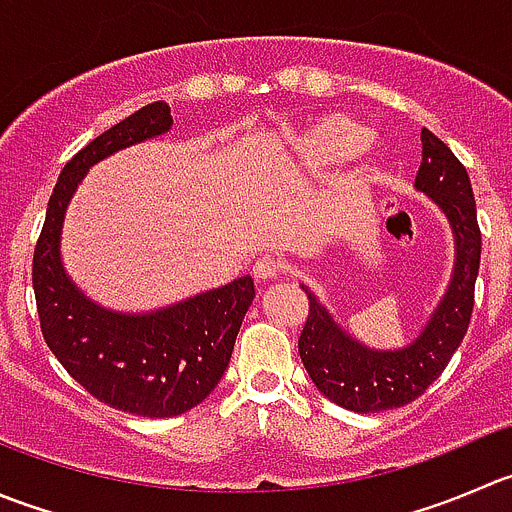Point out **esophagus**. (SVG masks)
<instances>
[{
	"mask_svg": "<svg viewBox=\"0 0 512 512\" xmlns=\"http://www.w3.org/2000/svg\"><path fill=\"white\" fill-rule=\"evenodd\" d=\"M280 272H282V262L272 255L257 257L255 265H252V275H255L257 280H275Z\"/></svg>",
	"mask_w": 512,
	"mask_h": 512,
	"instance_id": "1",
	"label": "esophagus"
}]
</instances>
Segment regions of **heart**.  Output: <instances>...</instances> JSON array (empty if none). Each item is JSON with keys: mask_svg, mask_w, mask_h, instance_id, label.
Segmentation results:
<instances>
[{"mask_svg": "<svg viewBox=\"0 0 512 512\" xmlns=\"http://www.w3.org/2000/svg\"><path fill=\"white\" fill-rule=\"evenodd\" d=\"M370 142V130L350 117H325L307 127L305 135L292 142V152L302 165H330L360 152Z\"/></svg>", "mask_w": 512, "mask_h": 512, "instance_id": "heart-1", "label": "heart"}]
</instances>
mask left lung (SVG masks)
Returning <instances> with one entry per match:
<instances>
[{
	"label": "left lung",
	"mask_w": 512,
	"mask_h": 512,
	"mask_svg": "<svg viewBox=\"0 0 512 512\" xmlns=\"http://www.w3.org/2000/svg\"><path fill=\"white\" fill-rule=\"evenodd\" d=\"M423 160L415 187L443 210L455 237V270L425 330L403 350H372L347 335L302 285L310 307L300 332V357L325 398L355 413H382L413 403L448 367L468 332L480 270V227L463 162L430 130L420 132Z\"/></svg>",
	"instance_id": "8db88e82"
}]
</instances>
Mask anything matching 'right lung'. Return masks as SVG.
<instances>
[{"label": "right lung", "instance_id": "obj_1", "mask_svg": "<svg viewBox=\"0 0 512 512\" xmlns=\"http://www.w3.org/2000/svg\"><path fill=\"white\" fill-rule=\"evenodd\" d=\"M170 127V104L152 102L79 150L54 185L32 260L39 325L49 350L92 398L142 418H175L215 390L255 297V282L245 275L162 310L124 315L89 300L64 272V212L89 167Z\"/></svg>", "mask_w": 512, "mask_h": 512}]
</instances>
